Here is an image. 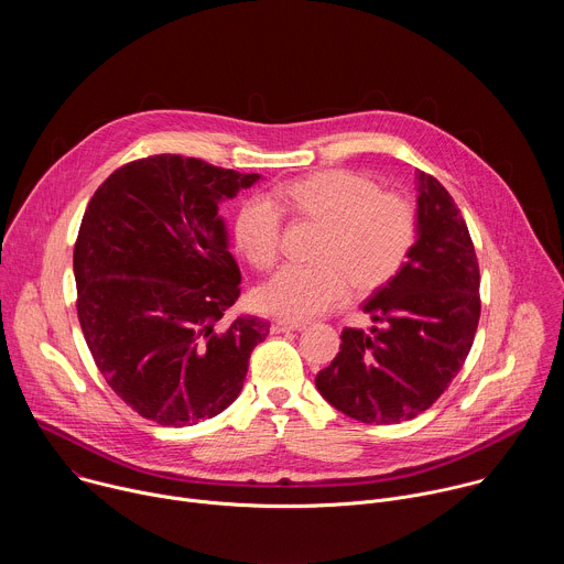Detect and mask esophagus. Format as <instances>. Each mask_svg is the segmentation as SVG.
I'll list each match as a JSON object with an SVG mask.
<instances>
[{
    "instance_id": "34e87169",
    "label": "esophagus",
    "mask_w": 564,
    "mask_h": 564,
    "mask_svg": "<svg viewBox=\"0 0 564 564\" xmlns=\"http://www.w3.org/2000/svg\"><path fill=\"white\" fill-rule=\"evenodd\" d=\"M305 324L301 321H290V318H274L272 321V333H290V330H303Z\"/></svg>"
}]
</instances>
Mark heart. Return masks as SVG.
Masks as SVG:
<instances>
[{"label":"heart","mask_w":564,"mask_h":564,"mask_svg":"<svg viewBox=\"0 0 564 564\" xmlns=\"http://www.w3.org/2000/svg\"><path fill=\"white\" fill-rule=\"evenodd\" d=\"M279 203L318 223L314 265H285L259 290L263 310L305 321L328 312L355 292H370L390 281L415 238V212L394 194H381L370 178L333 170L279 189ZM281 209L268 194H257L236 214L234 238L252 265L270 268L279 257Z\"/></svg>","instance_id":"1"}]
</instances>
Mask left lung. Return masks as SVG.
<instances>
[{
	"label": "left lung",
	"instance_id": "1",
	"mask_svg": "<svg viewBox=\"0 0 564 564\" xmlns=\"http://www.w3.org/2000/svg\"><path fill=\"white\" fill-rule=\"evenodd\" d=\"M415 243L366 303L368 333L346 328L341 350L314 379L330 406L366 424L413 420L464 366L479 321V268L451 194L415 172Z\"/></svg>",
	"mask_w": 564,
	"mask_h": 564
}]
</instances>
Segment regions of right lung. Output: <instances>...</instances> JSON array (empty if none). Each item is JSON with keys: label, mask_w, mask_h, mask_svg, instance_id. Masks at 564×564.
Returning <instances> with one entry per match:
<instances>
[{"label": "right lung", "mask_w": 564, "mask_h": 564, "mask_svg": "<svg viewBox=\"0 0 564 564\" xmlns=\"http://www.w3.org/2000/svg\"><path fill=\"white\" fill-rule=\"evenodd\" d=\"M261 174L149 155L94 194L73 250L77 318L111 390L160 426H194L243 388L270 321L238 314L240 270L218 205Z\"/></svg>", "instance_id": "obj_1"}]
</instances>
